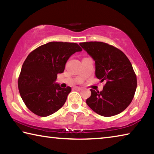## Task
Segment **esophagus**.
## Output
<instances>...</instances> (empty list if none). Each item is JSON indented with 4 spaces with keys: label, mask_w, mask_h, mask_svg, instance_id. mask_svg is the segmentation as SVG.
Segmentation results:
<instances>
[{
    "label": "esophagus",
    "mask_w": 154,
    "mask_h": 154,
    "mask_svg": "<svg viewBox=\"0 0 154 154\" xmlns=\"http://www.w3.org/2000/svg\"><path fill=\"white\" fill-rule=\"evenodd\" d=\"M74 88H75V90H82V88L80 87H75Z\"/></svg>",
    "instance_id": "1"
}]
</instances>
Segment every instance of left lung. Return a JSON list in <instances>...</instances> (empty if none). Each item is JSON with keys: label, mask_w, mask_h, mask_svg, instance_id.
I'll list each match as a JSON object with an SVG mask.
<instances>
[{"label": "left lung", "mask_w": 154, "mask_h": 154, "mask_svg": "<svg viewBox=\"0 0 154 154\" xmlns=\"http://www.w3.org/2000/svg\"><path fill=\"white\" fill-rule=\"evenodd\" d=\"M79 45L95 61L96 77L106 82L101 92L90 90L87 105L104 117L120 113L132 102L137 89V77L128 58L105 43L91 41Z\"/></svg>", "instance_id": "1"}]
</instances>
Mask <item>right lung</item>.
<instances>
[{
    "label": "right lung",
    "instance_id": "add662e5",
    "mask_svg": "<svg viewBox=\"0 0 154 154\" xmlns=\"http://www.w3.org/2000/svg\"><path fill=\"white\" fill-rule=\"evenodd\" d=\"M82 49L75 43L49 42L29 54L18 79L21 98L28 109L41 117L58 111L66 102L71 87L62 88L56 83L69 58Z\"/></svg>",
    "mask_w": 154,
    "mask_h": 154
}]
</instances>
